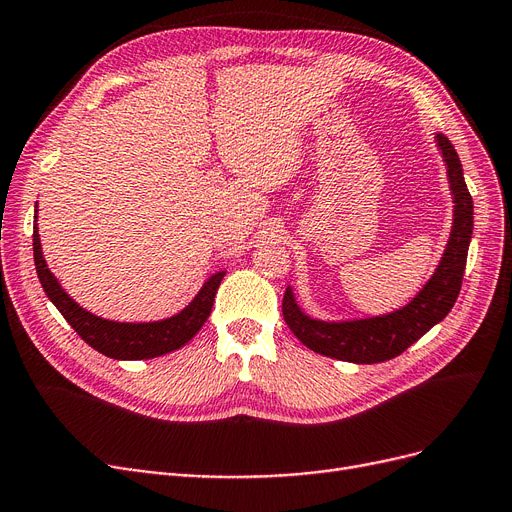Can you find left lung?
Returning <instances> with one entry per match:
<instances>
[{
    "label": "left lung",
    "instance_id": "8db88e82",
    "mask_svg": "<svg viewBox=\"0 0 512 512\" xmlns=\"http://www.w3.org/2000/svg\"><path fill=\"white\" fill-rule=\"evenodd\" d=\"M437 145L443 153L449 189L454 195V227L447 250L420 294L403 309L372 319L327 323L311 319L300 311L292 290L283 294V319L294 336L311 351L351 363H382L401 355L422 338L435 323L445 319L460 294L466 269L468 243L473 235V197H470L462 163L452 142L445 134H437Z\"/></svg>",
    "mask_w": 512,
    "mask_h": 512
}]
</instances>
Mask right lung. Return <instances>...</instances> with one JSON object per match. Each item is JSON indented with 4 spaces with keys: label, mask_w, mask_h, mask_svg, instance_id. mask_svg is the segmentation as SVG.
<instances>
[{
    "label": "right lung",
    "mask_w": 512,
    "mask_h": 512,
    "mask_svg": "<svg viewBox=\"0 0 512 512\" xmlns=\"http://www.w3.org/2000/svg\"><path fill=\"white\" fill-rule=\"evenodd\" d=\"M33 258H35L39 283H42L46 296L54 302L60 315L67 319V323L79 334V338L88 342L94 351L107 355L111 359H124V361L153 359L159 355H166L170 351H176L180 346H185L210 317L214 296L224 277V271L212 275L206 283H203V288L199 290V294L193 298V302L187 306V309L170 319L153 321V323H117L109 319H100L88 313L86 309H81V306L63 288H60L58 279L50 273L48 264L44 260L37 224L33 227Z\"/></svg>",
    "instance_id": "right-lung-1"
}]
</instances>
